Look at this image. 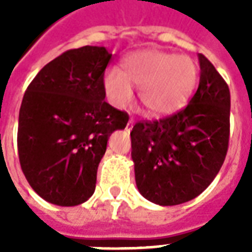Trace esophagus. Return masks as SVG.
Returning a JSON list of instances; mask_svg holds the SVG:
<instances>
[{
  "label": "esophagus",
  "mask_w": 252,
  "mask_h": 252,
  "mask_svg": "<svg viewBox=\"0 0 252 252\" xmlns=\"http://www.w3.org/2000/svg\"><path fill=\"white\" fill-rule=\"evenodd\" d=\"M132 126H133V121H132V119H131V120L128 121V124H126V131H131Z\"/></svg>",
  "instance_id": "obj_1"
}]
</instances>
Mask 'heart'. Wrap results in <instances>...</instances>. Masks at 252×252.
Returning <instances> with one entry per match:
<instances>
[{
    "label": "heart",
    "instance_id": "heart-1",
    "mask_svg": "<svg viewBox=\"0 0 252 252\" xmlns=\"http://www.w3.org/2000/svg\"><path fill=\"white\" fill-rule=\"evenodd\" d=\"M198 81V66L189 57L157 50L133 52L120 71L105 74V93L119 108L131 101L137 88L139 101L150 116H166L185 106Z\"/></svg>",
    "mask_w": 252,
    "mask_h": 252
}]
</instances>
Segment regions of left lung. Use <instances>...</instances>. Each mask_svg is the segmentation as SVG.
Returning a JSON list of instances; mask_svg holds the SVG:
<instances>
[{"label":"left lung","instance_id":"obj_1","mask_svg":"<svg viewBox=\"0 0 252 252\" xmlns=\"http://www.w3.org/2000/svg\"><path fill=\"white\" fill-rule=\"evenodd\" d=\"M198 61L200 83L189 104L174 115L139 121L132 128L137 189L158 205H178L201 194L227 155L229 89L202 54Z\"/></svg>","mask_w":252,"mask_h":252}]
</instances>
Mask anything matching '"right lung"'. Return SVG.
<instances>
[{"label":"right lung","instance_id":"add662e5","mask_svg":"<svg viewBox=\"0 0 252 252\" xmlns=\"http://www.w3.org/2000/svg\"><path fill=\"white\" fill-rule=\"evenodd\" d=\"M105 47L68 50L46 64L25 90L19 115L21 170L43 200L75 206L94 193L109 136L129 116L105 101Z\"/></svg>","mask_w":252,"mask_h":252}]
</instances>
